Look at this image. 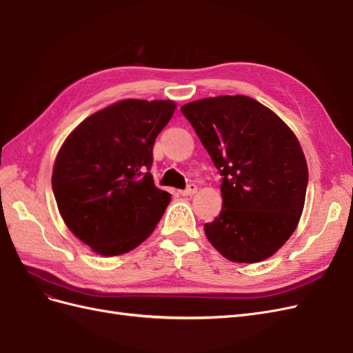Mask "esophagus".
Segmentation results:
<instances>
[{
	"label": "esophagus",
	"mask_w": 353,
	"mask_h": 353,
	"mask_svg": "<svg viewBox=\"0 0 353 353\" xmlns=\"http://www.w3.org/2000/svg\"><path fill=\"white\" fill-rule=\"evenodd\" d=\"M196 191H197V185L196 184H190L185 190H181L179 193L183 194V196H193V194H196Z\"/></svg>",
	"instance_id": "1"
}]
</instances>
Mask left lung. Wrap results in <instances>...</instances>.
<instances>
[{
    "instance_id": "8db88e82",
    "label": "left lung",
    "mask_w": 353,
    "mask_h": 353,
    "mask_svg": "<svg viewBox=\"0 0 353 353\" xmlns=\"http://www.w3.org/2000/svg\"><path fill=\"white\" fill-rule=\"evenodd\" d=\"M181 112L222 176V210L205 223L208 240L232 262L270 258L294 232L305 205L307 165L296 135L245 95L191 101Z\"/></svg>"
}]
</instances>
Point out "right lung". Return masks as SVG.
Masks as SVG:
<instances>
[{"mask_svg": "<svg viewBox=\"0 0 353 353\" xmlns=\"http://www.w3.org/2000/svg\"><path fill=\"white\" fill-rule=\"evenodd\" d=\"M176 104L122 100L87 117L63 143L52 193L68 228L101 256L123 254L153 232L170 201L148 172L156 137Z\"/></svg>", "mask_w": 353, "mask_h": 353, "instance_id": "add662e5", "label": "right lung"}]
</instances>
